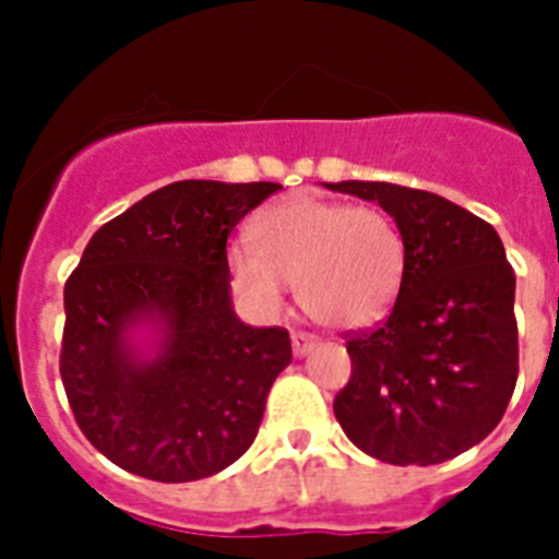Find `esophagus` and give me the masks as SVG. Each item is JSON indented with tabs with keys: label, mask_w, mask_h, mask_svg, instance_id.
<instances>
[{
	"label": "esophagus",
	"mask_w": 559,
	"mask_h": 559,
	"mask_svg": "<svg viewBox=\"0 0 559 559\" xmlns=\"http://www.w3.org/2000/svg\"><path fill=\"white\" fill-rule=\"evenodd\" d=\"M312 349H316V337L307 335V332H293V352L298 358L309 355Z\"/></svg>",
	"instance_id": "esophagus-1"
}]
</instances>
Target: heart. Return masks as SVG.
Listing matches in <instances>:
<instances>
[{"mask_svg": "<svg viewBox=\"0 0 559 559\" xmlns=\"http://www.w3.org/2000/svg\"><path fill=\"white\" fill-rule=\"evenodd\" d=\"M258 247H229V272L252 301L275 307L287 284L312 321L360 330L381 321L403 284L401 229L378 207L293 195L255 224Z\"/></svg>", "mask_w": 559, "mask_h": 559, "instance_id": "b5f03b06", "label": "heart"}]
</instances>
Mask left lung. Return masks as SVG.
I'll return each instance as SVG.
<instances>
[{"label":"left lung","mask_w":559,"mask_h":559,"mask_svg":"<svg viewBox=\"0 0 559 559\" xmlns=\"http://www.w3.org/2000/svg\"><path fill=\"white\" fill-rule=\"evenodd\" d=\"M330 190L378 201L403 236L397 301L346 335L352 378L335 395L346 438L392 466H435L477 447L518 383L514 270L491 224L435 192L386 181Z\"/></svg>","instance_id":"8db88e82"}]
</instances>
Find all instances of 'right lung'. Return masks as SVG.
<instances>
[{
    "label": "right lung",
    "mask_w": 559,
    "mask_h": 559,
    "mask_svg": "<svg viewBox=\"0 0 559 559\" xmlns=\"http://www.w3.org/2000/svg\"><path fill=\"white\" fill-rule=\"evenodd\" d=\"M275 190L176 181L84 247L64 284L59 372L84 438L124 472L201 480L252 447L293 346L287 330L236 316L227 238ZM139 325L154 330L153 353L132 341Z\"/></svg>",
    "instance_id": "obj_1"
}]
</instances>
